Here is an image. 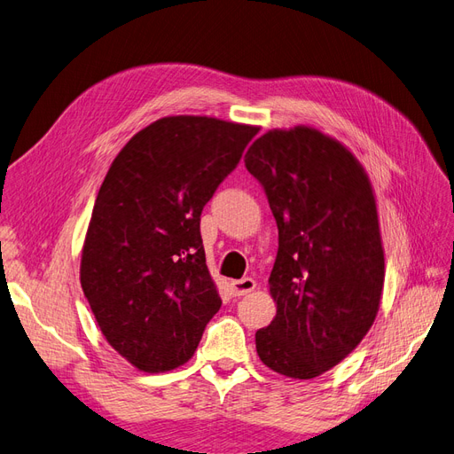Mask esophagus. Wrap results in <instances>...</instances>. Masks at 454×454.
Instances as JSON below:
<instances>
[{
  "label": "esophagus",
  "mask_w": 454,
  "mask_h": 454,
  "mask_svg": "<svg viewBox=\"0 0 454 454\" xmlns=\"http://www.w3.org/2000/svg\"><path fill=\"white\" fill-rule=\"evenodd\" d=\"M231 287H232V294H235V295H246V294L254 292L257 284H255L254 278L246 277V278H240V280H232Z\"/></svg>",
  "instance_id": "1"
}]
</instances>
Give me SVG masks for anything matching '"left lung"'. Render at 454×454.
Segmentation results:
<instances>
[{
    "label": "left lung",
    "mask_w": 454,
    "mask_h": 454,
    "mask_svg": "<svg viewBox=\"0 0 454 454\" xmlns=\"http://www.w3.org/2000/svg\"><path fill=\"white\" fill-rule=\"evenodd\" d=\"M246 168L278 225L269 278L274 320L255 333L274 373L314 379L360 345L382 299L384 248L369 176L348 147L318 129H272Z\"/></svg>",
    "instance_id": "1"
}]
</instances>
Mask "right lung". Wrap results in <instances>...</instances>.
Returning a JSON list of instances; mask_svg holds the SVG:
<instances>
[{"label":"right lung","mask_w":454,"mask_h":454,"mask_svg":"<svg viewBox=\"0 0 454 454\" xmlns=\"http://www.w3.org/2000/svg\"><path fill=\"white\" fill-rule=\"evenodd\" d=\"M259 127L162 117L109 167L81 254V287L106 340L144 373L191 360L222 307L200 214Z\"/></svg>","instance_id":"add662e5"}]
</instances>
